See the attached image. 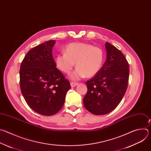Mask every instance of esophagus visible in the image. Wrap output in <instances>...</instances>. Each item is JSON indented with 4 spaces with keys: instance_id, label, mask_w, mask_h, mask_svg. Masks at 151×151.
I'll return each instance as SVG.
<instances>
[{
    "instance_id": "obj_1",
    "label": "esophagus",
    "mask_w": 151,
    "mask_h": 151,
    "mask_svg": "<svg viewBox=\"0 0 151 151\" xmlns=\"http://www.w3.org/2000/svg\"><path fill=\"white\" fill-rule=\"evenodd\" d=\"M77 85H78V83H77V82H70V86L72 87H75V86H76Z\"/></svg>"
}]
</instances>
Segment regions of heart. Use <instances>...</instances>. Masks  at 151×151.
I'll return each instance as SVG.
<instances>
[{
	"instance_id": "heart-1",
	"label": "heart",
	"mask_w": 151,
	"mask_h": 151,
	"mask_svg": "<svg viewBox=\"0 0 151 151\" xmlns=\"http://www.w3.org/2000/svg\"><path fill=\"white\" fill-rule=\"evenodd\" d=\"M104 60L103 51L99 47L82 42H74L68 45L65 52L58 54L55 59L57 68L62 72L70 74L72 80H79L85 76L92 77L101 69Z\"/></svg>"
}]
</instances>
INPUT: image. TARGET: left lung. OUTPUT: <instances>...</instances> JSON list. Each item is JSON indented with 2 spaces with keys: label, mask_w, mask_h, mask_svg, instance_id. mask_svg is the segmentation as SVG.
<instances>
[{
  "label": "left lung",
  "mask_w": 151,
  "mask_h": 151,
  "mask_svg": "<svg viewBox=\"0 0 151 151\" xmlns=\"http://www.w3.org/2000/svg\"><path fill=\"white\" fill-rule=\"evenodd\" d=\"M106 60L100 70L86 82L83 99L85 109L94 115L110 113L121 102L127 88L129 65L124 54L109 42L105 44Z\"/></svg>",
  "instance_id": "1"
}]
</instances>
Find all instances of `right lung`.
<instances>
[{
    "label": "right lung",
    "mask_w": 151,
    "mask_h": 151,
    "mask_svg": "<svg viewBox=\"0 0 151 151\" xmlns=\"http://www.w3.org/2000/svg\"><path fill=\"white\" fill-rule=\"evenodd\" d=\"M55 40L30 50L21 64L20 88L30 108L45 116L57 114L70 88L69 81L56 68L52 50Z\"/></svg>",
    "instance_id": "add662e5"
}]
</instances>
